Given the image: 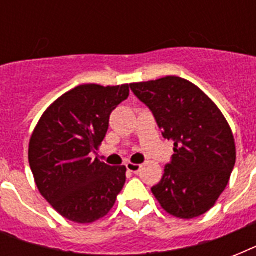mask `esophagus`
Segmentation results:
<instances>
[{"instance_id": "34e87169", "label": "esophagus", "mask_w": 256, "mask_h": 256, "mask_svg": "<svg viewBox=\"0 0 256 256\" xmlns=\"http://www.w3.org/2000/svg\"><path fill=\"white\" fill-rule=\"evenodd\" d=\"M140 168H142V166H140V164H132V162L126 164V168H128L130 172H134V174H136V172L140 170Z\"/></svg>"}]
</instances>
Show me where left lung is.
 <instances>
[{
    "label": "left lung",
    "mask_w": 256,
    "mask_h": 256,
    "mask_svg": "<svg viewBox=\"0 0 256 256\" xmlns=\"http://www.w3.org/2000/svg\"><path fill=\"white\" fill-rule=\"evenodd\" d=\"M130 88L156 116L174 156L152 188L160 207L179 219L200 216L214 207L236 160L230 124L216 104L184 78L136 82Z\"/></svg>",
    "instance_id": "left-lung-1"
}]
</instances>
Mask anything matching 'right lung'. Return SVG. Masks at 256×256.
Returning <instances> with one entry per match:
<instances>
[{
	"label": "right lung",
	"mask_w": 256,
	"mask_h": 256,
	"mask_svg": "<svg viewBox=\"0 0 256 256\" xmlns=\"http://www.w3.org/2000/svg\"><path fill=\"white\" fill-rule=\"evenodd\" d=\"M128 85H80L56 100L38 120L29 142V164L38 191L64 218L92 223L116 204L126 182L124 166H108L98 150L114 108Z\"/></svg>",
	"instance_id": "right-lung-1"
}]
</instances>
